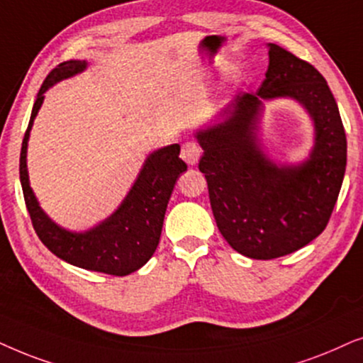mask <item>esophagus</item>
<instances>
[{"label": "esophagus", "mask_w": 363, "mask_h": 363, "mask_svg": "<svg viewBox=\"0 0 363 363\" xmlns=\"http://www.w3.org/2000/svg\"><path fill=\"white\" fill-rule=\"evenodd\" d=\"M201 152H202L201 146L196 141H192V139H187L186 143H182L181 157L184 159V161L189 164V166H194V164L199 161Z\"/></svg>", "instance_id": "1"}]
</instances>
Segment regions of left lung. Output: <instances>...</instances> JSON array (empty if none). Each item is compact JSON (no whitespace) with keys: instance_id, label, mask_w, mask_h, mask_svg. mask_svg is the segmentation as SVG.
Segmentation results:
<instances>
[{"instance_id":"8db88e82","label":"left lung","mask_w":363,"mask_h":363,"mask_svg":"<svg viewBox=\"0 0 363 363\" xmlns=\"http://www.w3.org/2000/svg\"><path fill=\"white\" fill-rule=\"evenodd\" d=\"M297 99L316 124V146L301 167L279 168L259 149L262 99ZM224 123L197 133L214 219L239 254L269 260L292 254L322 234L339 197L347 138L325 77L311 62L269 45V69L257 93H239Z\"/></svg>"}]
</instances>
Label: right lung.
Segmentation results:
<instances>
[{"label": "right lung", "instance_id": "1", "mask_svg": "<svg viewBox=\"0 0 363 363\" xmlns=\"http://www.w3.org/2000/svg\"><path fill=\"white\" fill-rule=\"evenodd\" d=\"M84 67L86 61L61 62L43 81L33 106L30 124L24 133L19 154V179L33 227L41 242L52 254L76 267L123 277L141 269L157 249L169 197L172 194L179 174L186 171L187 164L179 157V144L157 149L146 159L141 174L119 209L103 224L83 234L65 230L56 225L41 211L30 187L26 169L28 139L48 88L57 81L77 74Z\"/></svg>", "mask_w": 363, "mask_h": 363}]
</instances>
